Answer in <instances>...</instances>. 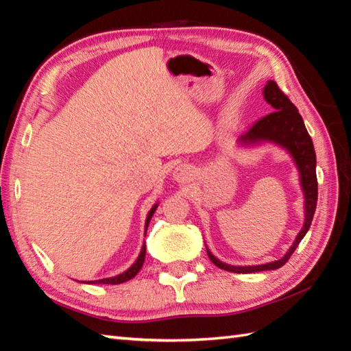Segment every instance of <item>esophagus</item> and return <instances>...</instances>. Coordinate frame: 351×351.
<instances>
[{
	"instance_id": "obj_1",
	"label": "esophagus",
	"mask_w": 351,
	"mask_h": 351,
	"mask_svg": "<svg viewBox=\"0 0 351 351\" xmlns=\"http://www.w3.org/2000/svg\"><path fill=\"white\" fill-rule=\"evenodd\" d=\"M193 178V169L187 164H180L173 170V180L178 182H189Z\"/></svg>"
}]
</instances>
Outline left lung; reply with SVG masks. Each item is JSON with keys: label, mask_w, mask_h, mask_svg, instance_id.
<instances>
[{"label": "left lung", "mask_w": 351, "mask_h": 351, "mask_svg": "<svg viewBox=\"0 0 351 351\" xmlns=\"http://www.w3.org/2000/svg\"><path fill=\"white\" fill-rule=\"evenodd\" d=\"M264 99L274 108L273 113L267 114L265 117L252 126V128L238 138L240 146H255L264 141L278 145L285 149L294 160V164L300 175V185L304 195V223L299 234H297L293 245L287 250L285 255L280 259L273 261V263L261 264V265H229L221 263L220 259L215 258L211 250L206 247V253L214 265H217L221 270L232 271V273H255L265 270H276L282 265L287 264V261L293 255L297 245L303 240V237L311 228L312 219L317 208L318 199V182H317V156L312 138L308 134L306 126H304L303 119L295 108L293 102L288 99V96L283 93L274 81H267L264 87ZM206 245V244H205Z\"/></svg>", "instance_id": "left-lung-1"}]
</instances>
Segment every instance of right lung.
I'll return each instance as SVG.
<instances>
[{"label":"right lung","instance_id":"right-lung-1","mask_svg":"<svg viewBox=\"0 0 351 351\" xmlns=\"http://www.w3.org/2000/svg\"><path fill=\"white\" fill-rule=\"evenodd\" d=\"M156 208H158V202H156V204L151 208V211L147 213V217H146V229H147L149 221H151V219H152V215H154ZM145 256H146V244L143 243V247H141V250H140L138 258L136 259V263H134V264L128 268V270L121 273V274H117V276H113V278H106V279H99V280L84 282V283H107V285H108V283H111V285H117V283H123V282H126V280L132 279L134 276H136V274L140 271V268L143 267V263H145Z\"/></svg>","mask_w":351,"mask_h":351}]
</instances>
